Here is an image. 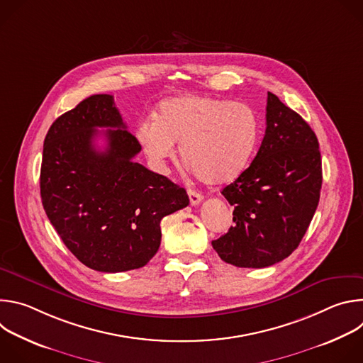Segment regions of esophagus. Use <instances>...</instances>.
Listing matches in <instances>:
<instances>
[{
  "instance_id": "1",
  "label": "esophagus",
  "mask_w": 363,
  "mask_h": 363,
  "mask_svg": "<svg viewBox=\"0 0 363 363\" xmlns=\"http://www.w3.org/2000/svg\"><path fill=\"white\" fill-rule=\"evenodd\" d=\"M188 195H189V202H191V205H198V203H201V201L203 199V196H202L199 192L192 191V189H188Z\"/></svg>"
}]
</instances>
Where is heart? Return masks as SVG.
Returning a JSON list of instances; mask_svg holds the SVG:
<instances>
[{"instance_id": "obj_1", "label": "heart", "mask_w": 363, "mask_h": 363, "mask_svg": "<svg viewBox=\"0 0 363 363\" xmlns=\"http://www.w3.org/2000/svg\"><path fill=\"white\" fill-rule=\"evenodd\" d=\"M153 119L138 123L135 138L150 167L165 171L181 155L206 184L234 181L250 164L260 136L255 112L227 99L178 96L164 100Z\"/></svg>"}]
</instances>
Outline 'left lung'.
Instances as JSON below:
<instances>
[{"mask_svg": "<svg viewBox=\"0 0 363 363\" xmlns=\"http://www.w3.org/2000/svg\"><path fill=\"white\" fill-rule=\"evenodd\" d=\"M266 135L251 165L223 195L234 227L213 241L221 260L263 269L289 257L312 221L322 189L319 142L307 122L267 93Z\"/></svg>", "mask_w": 363, "mask_h": 363, "instance_id": "left-lung-1", "label": "left lung"}]
</instances>
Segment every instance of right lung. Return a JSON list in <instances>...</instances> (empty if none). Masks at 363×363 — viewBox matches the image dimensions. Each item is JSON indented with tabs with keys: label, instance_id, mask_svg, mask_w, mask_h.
<instances>
[{
	"label": "right lung",
	"instance_id": "right-lung-1",
	"mask_svg": "<svg viewBox=\"0 0 363 363\" xmlns=\"http://www.w3.org/2000/svg\"><path fill=\"white\" fill-rule=\"evenodd\" d=\"M99 134L107 138L105 151L94 145ZM139 152L112 94L84 99L45 135L44 211L77 260L96 272L147 264L161 245V220L189 203L184 188L133 161Z\"/></svg>",
	"mask_w": 363,
	"mask_h": 363
}]
</instances>
